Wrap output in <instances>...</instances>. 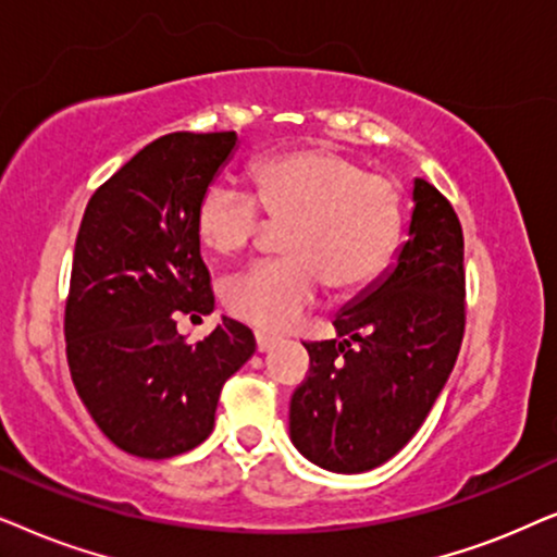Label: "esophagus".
<instances>
[{
  "label": "esophagus",
  "mask_w": 557,
  "mask_h": 557,
  "mask_svg": "<svg viewBox=\"0 0 557 557\" xmlns=\"http://www.w3.org/2000/svg\"><path fill=\"white\" fill-rule=\"evenodd\" d=\"M255 338H257V351L259 354L270 351V348L277 344V336H272V333H264V331H257Z\"/></svg>",
  "instance_id": "1"
}]
</instances>
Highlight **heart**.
<instances>
[{
  "label": "heart",
  "mask_w": 557,
  "mask_h": 557,
  "mask_svg": "<svg viewBox=\"0 0 557 557\" xmlns=\"http://www.w3.org/2000/svg\"><path fill=\"white\" fill-rule=\"evenodd\" d=\"M255 193L232 181L211 183L198 201L196 232L216 255H236L255 239L262 211L287 221L280 249L224 283L234 315L283 331L321 295L359 290L376 280L395 255L403 203L387 177L367 173L329 150H295L259 160Z\"/></svg>",
  "instance_id": "obj_1"
}]
</instances>
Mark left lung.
<instances>
[{
    "label": "left lung",
    "mask_w": 557,
    "mask_h": 557,
    "mask_svg": "<svg viewBox=\"0 0 557 557\" xmlns=\"http://www.w3.org/2000/svg\"><path fill=\"white\" fill-rule=\"evenodd\" d=\"M463 232L438 188L412 183L407 242L336 313V338L306 344L290 441L336 473L372 471L407 446L454 372L463 338Z\"/></svg>",
    "instance_id": "left-lung-1"
}]
</instances>
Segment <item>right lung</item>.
I'll use <instances>...</instances> for the list:
<instances>
[{
	"instance_id": "obj_1",
	"label": "right lung",
	"mask_w": 557,
	"mask_h": 557,
	"mask_svg": "<svg viewBox=\"0 0 557 557\" xmlns=\"http://www.w3.org/2000/svg\"><path fill=\"white\" fill-rule=\"evenodd\" d=\"M239 145L236 132L154 139L94 193L73 249L65 351L73 384L116 448L170 458L213 430L224 382L255 354L221 318L188 344L177 313H213L196 209Z\"/></svg>"
}]
</instances>
